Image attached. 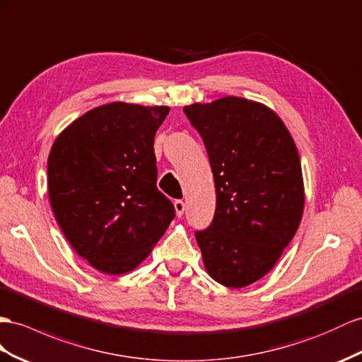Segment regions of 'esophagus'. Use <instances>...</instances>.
<instances>
[{
  "label": "esophagus",
  "mask_w": 362,
  "mask_h": 362,
  "mask_svg": "<svg viewBox=\"0 0 362 362\" xmlns=\"http://www.w3.org/2000/svg\"><path fill=\"white\" fill-rule=\"evenodd\" d=\"M174 209H175V214H177V217H182L183 216V211H185L183 200H175L174 202Z\"/></svg>",
  "instance_id": "34e87169"
}]
</instances>
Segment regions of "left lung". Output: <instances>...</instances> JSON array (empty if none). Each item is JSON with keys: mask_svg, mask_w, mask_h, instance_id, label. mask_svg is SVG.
<instances>
[{"mask_svg": "<svg viewBox=\"0 0 362 362\" xmlns=\"http://www.w3.org/2000/svg\"><path fill=\"white\" fill-rule=\"evenodd\" d=\"M183 111L203 139L216 182L214 218L196 233L203 264L220 284L249 286L272 269L300 226L298 150L260 102L226 96Z\"/></svg>", "mask_w": 362, "mask_h": 362, "instance_id": "1", "label": "left lung"}]
</instances>
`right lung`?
Returning <instances> with one entry per match:
<instances>
[{
  "label": "right lung",
  "instance_id": "1",
  "mask_svg": "<svg viewBox=\"0 0 362 362\" xmlns=\"http://www.w3.org/2000/svg\"><path fill=\"white\" fill-rule=\"evenodd\" d=\"M170 107L111 102L64 129L49 154L58 225L95 269L120 275L150 255L175 217L157 189L154 136Z\"/></svg>",
  "mask_w": 362,
  "mask_h": 362
}]
</instances>
